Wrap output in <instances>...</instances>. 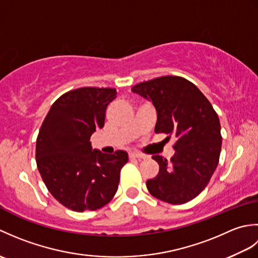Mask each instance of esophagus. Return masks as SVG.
<instances>
[{
	"label": "esophagus",
	"mask_w": 258,
	"mask_h": 258,
	"mask_svg": "<svg viewBox=\"0 0 258 258\" xmlns=\"http://www.w3.org/2000/svg\"><path fill=\"white\" fill-rule=\"evenodd\" d=\"M128 155L131 158H145V155L141 154V153H138V152H131Z\"/></svg>",
	"instance_id": "obj_1"
}]
</instances>
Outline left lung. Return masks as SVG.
Masks as SVG:
<instances>
[{
    "mask_svg": "<svg viewBox=\"0 0 258 258\" xmlns=\"http://www.w3.org/2000/svg\"><path fill=\"white\" fill-rule=\"evenodd\" d=\"M132 92L155 106V133L176 138L171 161L152 156L160 171L147 180V189L169 204L191 201L206 187L220 161L222 135L216 112L204 94L180 76L142 82L132 87Z\"/></svg>",
    "mask_w": 258,
    "mask_h": 258,
    "instance_id": "left-lung-1",
    "label": "left lung"
}]
</instances>
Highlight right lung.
Wrapping results in <instances>:
<instances>
[{"instance_id": "right-lung-1", "label": "right lung", "mask_w": 258, "mask_h": 258, "mask_svg": "<svg viewBox=\"0 0 258 258\" xmlns=\"http://www.w3.org/2000/svg\"><path fill=\"white\" fill-rule=\"evenodd\" d=\"M115 89L81 87L59 96L43 120L36 140V164L47 189L75 212L96 211L116 193L125 151L93 150L91 136L102 128Z\"/></svg>"}]
</instances>
